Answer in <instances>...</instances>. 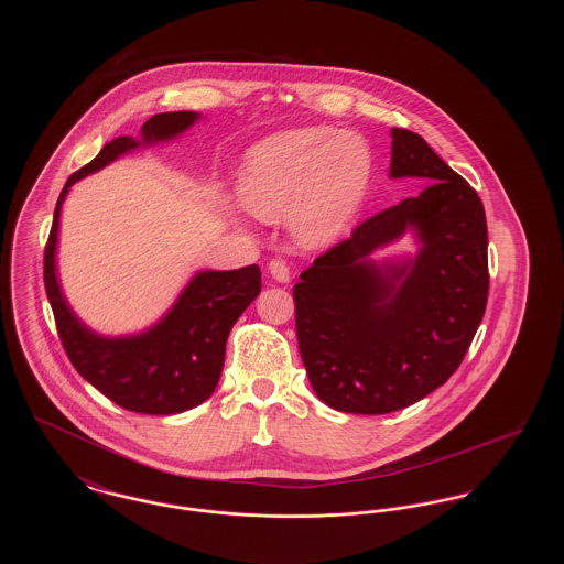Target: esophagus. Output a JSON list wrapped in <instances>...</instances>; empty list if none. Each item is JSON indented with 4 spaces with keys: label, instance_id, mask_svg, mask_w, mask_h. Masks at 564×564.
Wrapping results in <instances>:
<instances>
[{
    "label": "esophagus",
    "instance_id": "34e87169",
    "mask_svg": "<svg viewBox=\"0 0 564 564\" xmlns=\"http://www.w3.org/2000/svg\"><path fill=\"white\" fill-rule=\"evenodd\" d=\"M269 272L270 276L279 283H290V279H292V272L283 260H270Z\"/></svg>",
    "mask_w": 564,
    "mask_h": 564
}]
</instances>
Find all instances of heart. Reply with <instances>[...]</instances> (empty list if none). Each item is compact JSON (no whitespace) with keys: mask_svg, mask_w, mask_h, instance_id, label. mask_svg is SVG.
<instances>
[{"mask_svg":"<svg viewBox=\"0 0 564 564\" xmlns=\"http://www.w3.org/2000/svg\"><path fill=\"white\" fill-rule=\"evenodd\" d=\"M372 152L361 134L302 127L253 143L239 171L242 205L267 221L290 217L304 247L336 241L361 209Z\"/></svg>","mask_w":564,"mask_h":564,"instance_id":"b5f03b06","label":"heart"}]
</instances>
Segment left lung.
I'll list each match as a JSON object with an SVG mask.
<instances>
[{
	"label": "left lung",
	"instance_id": "left-lung-1",
	"mask_svg": "<svg viewBox=\"0 0 564 564\" xmlns=\"http://www.w3.org/2000/svg\"><path fill=\"white\" fill-rule=\"evenodd\" d=\"M391 180L421 194L359 224L295 283V332L317 398L338 412L389 414L460 366L488 297V230L478 192L421 134L391 129ZM412 231L414 257L369 256Z\"/></svg>",
	"mask_w": 564,
	"mask_h": 564
}]
</instances>
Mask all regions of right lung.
Listing matches in <instances>:
<instances>
[{
  "label": "right lung",
  "instance_id": "add662e5",
  "mask_svg": "<svg viewBox=\"0 0 564 564\" xmlns=\"http://www.w3.org/2000/svg\"><path fill=\"white\" fill-rule=\"evenodd\" d=\"M200 118L196 111L152 116L141 137H118L95 161L76 171L54 209L44 251V285L65 352L82 378L111 402L139 414H180L212 398L224 368L226 340L242 311L262 290L256 264L237 270H200L152 327L129 336H101L72 311L56 274L61 207L69 188L141 145L171 141Z\"/></svg>",
  "mask_w": 564,
  "mask_h": 564
}]
</instances>
